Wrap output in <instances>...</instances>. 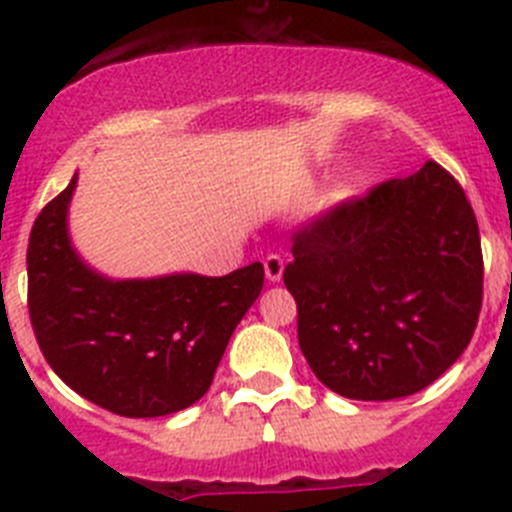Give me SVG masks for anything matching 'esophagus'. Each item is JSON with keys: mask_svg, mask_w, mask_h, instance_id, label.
<instances>
[{"mask_svg": "<svg viewBox=\"0 0 512 512\" xmlns=\"http://www.w3.org/2000/svg\"><path fill=\"white\" fill-rule=\"evenodd\" d=\"M264 271H266V279H269L271 284L282 282V274H284L282 256H277V253H271V256H266Z\"/></svg>", "mask_w": 512, "mask_h": 512, "instance_id": "esophagus-1", "label": "esophagus"}]
</instances>
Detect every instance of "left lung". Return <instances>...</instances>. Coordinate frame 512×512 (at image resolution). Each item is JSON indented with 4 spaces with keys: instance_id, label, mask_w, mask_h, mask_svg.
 <instances>
[{
    "instance_id": "8db88e82",
    "label": "left lung",
    "mask_w": 512,
    "mask_h": 512,
    "mask_svg": "<svg viewBox=\"0 0 512 512\" xmlns=\"http://www.w3.org/2000/svg\"><path fill=\"white\" fill-rule=\"evenodd\" d=\"M284 284L315 377L348 400H397L469 346L482 246L464 189L428 161L295 235Z\"/></svg>"
}]
</instances>
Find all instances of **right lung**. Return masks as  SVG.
Segmentation results:
<instances>
[{
    "label": "right lung",
    "mask_w": 512,
    "mask_h": 512,
    "mask_svg": "<svg viewBox=\"0 0 512 512\" xmlns=\"http://www.w3.org/2000/svg\"><path fill=\"white\" fill-rule=\"evenodd\" d=\"M76 179L43 207L27 246V307L45 361L71 390L122 418L179 413L210 390L264 266L112 279L71 243Z\"/></svg>",
    "instance_id": "add662e5"
}]
</instances>
